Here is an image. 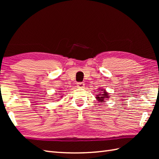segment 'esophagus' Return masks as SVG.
Here are the masks:
<instances>
[{"instance_id":"1","label":"esophagus","mask_w":159,"mask_h":159,"mask_svg":"<svg viewBox=\"0 0 159 159\" xmlns=\"http://www.w3.org/2000/svg\"><path fill=\"white\" fill-rule=\"evenodd\" d=\"M76 87L78 88H84L85 87V84H84V83H78L76 84Z\"/></svg>"}]
</instances>
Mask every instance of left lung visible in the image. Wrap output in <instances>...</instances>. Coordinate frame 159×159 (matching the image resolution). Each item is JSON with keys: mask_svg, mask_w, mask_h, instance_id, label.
Here are the masks:
<instances>
[{"mask_svg": "<svg viewBox=\"0 0 159 159\" xmlns=\"http://www.w3.org/2000/svg\"><path fill=\"white\" fill-rule=\"evenodd\" d=\"M99 89H100V88H99ZM101 91H103V93L98 94V95H97L96 97L97 100H98V102L100 103L105 102V100H107V98H109V96H110L109 95V93H108L104 89H101Z\"/></svg>", "mask_w": 159, "mask_h": 159, "instance_id": "8db88e82", "label": "left lung"}]
</instances>
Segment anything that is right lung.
Masks as SVG:
<instances>
[{"label":"right lung","instance_id":"1","mask_svg":"<svg viewBox=\"0 0 159 159\" xmlns=\"http://www.w3.org/2000/svg\"><path fill=\"white\" fill-rule=\"evenodd\" d=\"M61 97H62V96H61Z\"/></svg>","mask_w":159,"mask_h":159}]
</instances>
